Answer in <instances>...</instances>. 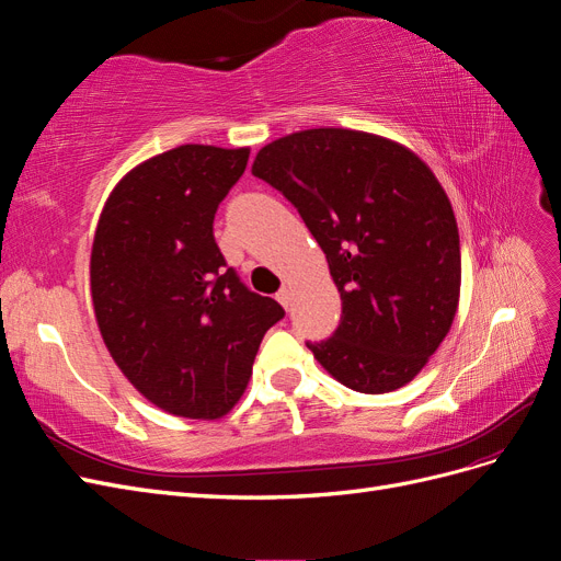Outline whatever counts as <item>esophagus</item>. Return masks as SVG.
<instances>
[{
    "label": "esophagus",
    "mask_w": 561,
    "mask_h": 561,
    "mask_svg": "<svg viewBox=\"0 0 561 561\" xmlns=\"http://www.w3.org/2000/svg\"><path fill=\"white\" fill-rule=\"evenodd\" d=\"M276 299L280 301V307H290V290H287V287H283V290H278V295H276Z\"/></svg>",
    "instance_id": "1"
}]
</instances>
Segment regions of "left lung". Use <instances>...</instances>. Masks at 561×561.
I'll return each mask as SVG.
<instances>
[{"label": "left lung", "instance_id": "1", "mask_svg": "<svg viewBox=\"0 0 561 561\" xmlns=\"http://www.w3.org/2000/svg\"><path fill=\"white\" fill-rule=\"evenodd\" d=\"M252 175L301 215L342 295L332 336L307 342L358 393L410 383L447 336L461 290L451 203L407 147L346 128H311L262 147Z\"/></svg>", "mask_w": 561, "mask_h": 561}]
</instances>
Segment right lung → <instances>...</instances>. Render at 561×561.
I'll use <instances>...</instances> for the list:
<instances>
[{"instance_id":"1","label":"right lung","mask_w":561,"mask_h":561,"mask_svg":"<svg viewBox=\"0 0 561 561\" xmlns=\"http://www.w3.org/2000/svg\"><path fill=\"white\" fill-rule=\"evenodd\" d=\"M250 149L182 145L114 186L95 229L91 295L114 363L140 393L184 419L239 402L262 336L285 316L227 266L213 222Z\"/></svg>"}]
</instances>
